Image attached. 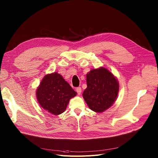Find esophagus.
Segmentation results:
<instances>
[{"label": "esophagus", "instance_id": "obj_1", "mask_svg": "<svg viewBox=\"0 0 158 158\" xmlns=\"http://www.w3.org/2000/svg\"><path fill=\"white\" fill-rule=\"evenodd\" d=\"M76 92L77 93L78 95H81V92H82V89H81V87H78L76 88Z\"/></svg>", "mask_w": 158, "mask_h": 158}]
</instances>
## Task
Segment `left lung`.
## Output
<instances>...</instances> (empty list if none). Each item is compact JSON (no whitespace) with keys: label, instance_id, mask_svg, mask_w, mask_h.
<instances>
[{"label":"left lung","instance_id":"8db88e82","mask_svg":"<svg viewBox=\"0 0 158 158\" xmlns=\"http://www.w3.org/2000/svg\"><path fill=\"white\" fill-rule=\"evenodd\" d=\"M87 88L82 94L89 109L102 113L117 99L119 84L111 72L104 67L92 69L86 75Z\"/></svg>","mask_w":158,"mask_h":158}]
</instances>
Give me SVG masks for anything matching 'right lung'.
Returning a JSON list of instances; mask_svg holds the SVG:
<instances>
[{"instance_id": "add662e5", "label": "right lung", "mask_w": 158, "mask_h": 158, "mask_svg": "<svg viewBox=\"0 0 158 158\" xmlns=\"http://www.w3.org/2000/svg\"><path fill=\"white\" fill-rule=\"evenodd\" d=\"M36 98L42 108L54 115L63 113L70 99L77 95L60 73L47 74L36 90Z\"/></svg>"}]
</instances>
